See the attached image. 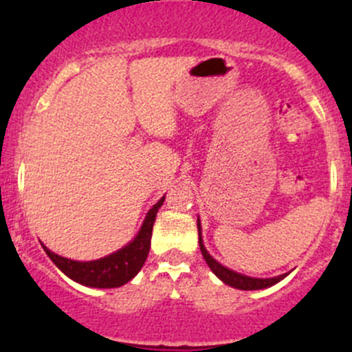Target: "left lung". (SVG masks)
Returning a JSON list of instances; mask_svg holds the SVG:
<instances>
[{
    "mask_svg": "<svg viewBox=\"0 0 352 352\" xmlns=\"http://www.w3.org/2000/svg\"><path fill=\"white\" fill-rule=\"evenodd\" d=\"M197 230H199V247H201L202 257H204L206 264L209 265V269H211V271L214 272V274L218 276V278L221 279L225 285L236 287V289H245V291L264 289V287L274 286L276 283H279L281 279H285L287 276V274H281V276H278V278H267V279L248 278V276L239 274V272H235V271H232V269L225 267V265L219 264L218 261H214V258L209 255V252L206 250L204 243H202V239H201V223H199V219H197Z\"/></svg>",
    "mask_w": 352,
    "mask_h": 352,
    "instance_id": "obj_1",
    "label": "left lung"
}]
</instances>
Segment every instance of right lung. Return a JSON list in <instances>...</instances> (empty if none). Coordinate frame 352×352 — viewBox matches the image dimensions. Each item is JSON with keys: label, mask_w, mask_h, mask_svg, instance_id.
Masks as SVG:
<instances>
[{"label": "right lung", "mask_w": 352, "mask_h": 352, "mask_svg": "<svg viewBox=\"0 0 352 352\" xmlns=\"http://www.w3.org/2000/svg\"><path fill=\"white\" fill-rule=\"evenodd\" d=\"M163 201H165V197L160 199L153 208L148 211L143 226H141L133 242H129L126 247L119 248V250L104 258L78 262L54 254L45 245H42V247H44L49 258L73 281L90 287H119L129 283L143 267L144 261L150 254L151 232H153L156 212H158Z\"/></svg>", "instance_id": "obj_1"}]
</instances>
